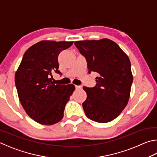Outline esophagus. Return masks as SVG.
I'll use <instances>...</instances> for the list:
<instances>
[{
	"label": "esophagus",
	"mask_w": 157,
	"mask_h": 157,
	"mask_svg": "<svg viewBox=\"0 0 157 157\" xmlns=\"http://www.w3.org/2000/svg\"><path fill=\"white\" fill-rule=\"evenodd\" d=\"M76 89H79V88H82V86H75Z\"/></svg>",
	"instance_id": "34e87169"
}]
</instances>
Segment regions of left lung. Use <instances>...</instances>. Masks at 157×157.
<instances>
[{"label": "left lung", "mask_w": 157, "mask_h": 157, "mask_svg": "<svg viewBox=\"0 0 157 157\" xmlns=\"http://www.w3.org/2000/svg\"><path fill=\"white\" fill-rule=\"evenodd\" d=\"M74 44L87 61L88 73L96 72V86L83 87L87 98L82 104L88 119L107 123L120 115L129 100L133 81L130 59L111 40H80Z\"/></svg>", "instance_id": "obj_1"}]
</instances>
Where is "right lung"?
Segmentation results:
<instances>
[{"label":"right lung","instance_id":"right-lung-1","mask_svg":"<svg viewBox=\"0 0 157 157\" xmlns=\"http://www.w3.org/2000/svg\"><path fill=\"white\" fill-rule=\"evenodd\" d=\"M73 42L42 40L25 53L16 71L15 84L19 100L31 119L42 125L58 123L72 95L73 84H57L52 73L58 70V56Z\"/></svg>","mask_w":157,"mask_h":157}]
</instances>
